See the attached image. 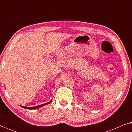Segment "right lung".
Listing matches in <instances>:
<instances>
[{"label":"right lung","instance_id":"right-lung-1","mask_svg":"<svg viewBox=\"0 0 132 132\" xmlns=\"http://www.w3.org/2000/svg\"><path fill=\"white\" fill-rule=\"evenodd\" d=\"M52 102V100H50V102H48V103H44V104H41V105H38V106H34V107H26V106H20L21 108H24V109H38V108H41L42 107V106H44L45 105H46V104H47L48 103H50V102Z\"/></svg>","mask_w":132,"mask_h":132}]
</instances>
